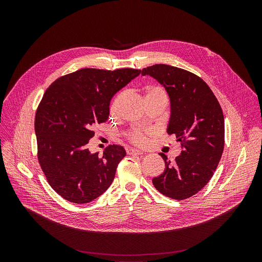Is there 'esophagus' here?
Segmentation results:
<instances>
[{
  "label": "esophagus",
  "instance_id": "1",
  "mask_svg": "<svg viewBox=\"0 0 262 262\" xmlns=\"http://www.w3.org/2000/svg\"><path fill=\"white\" fill-rule=\"evenodd\" d=\"M127 155L128 156H142L143 151L138 150V149H135V148H129V149H127Z\"/></svg>",
  "mask_w": 262,
  "mask_h": 262
}]
</instances>
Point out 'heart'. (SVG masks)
Returning <instances> with one entry per match:
<instances>
[{"label": "heart", "mask_w": 262, "mask_h": 262, "mask_svg": "<svg viewBox=\"0 0 262 262\" xmlns=\"http://www.w3.org/2000/svg\"><path fill=\"white\" fill-rule=\"evenodd\" d=\"M143 94H144V98H148V97H158V96H163V97H167L166 95V92L164 91V89L160 86H156V85H149V86H146L144 89H143ZM121 101V98L118 97L114 100V102L112 103V106H111V111L112 112H115L117 106L119 105ZM132 139L134 142L138 143V144H143L146 142V137L139 130H136L133 133L132 135Z\"/></svg>", "instance_id": "obj_1"}]
</instances>
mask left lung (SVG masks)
Listing matches in <instances>:
<instances>
[{
  "instance_id": "8db88e82",
  "label": "left lung",
  "mask_w": 262,
  "mask_h": 262,
  "mask_svg": "<svg viewBox=\"0 0 262 262\" xmlns=\"http://www.w3.org/2000/svg\"><path fill=\"white\" fill-rule=\"evenodd\" d=\"M166 89L171 115L167 133L175 135L182 151L174 162L164 154L165 171L152 179L163 195L188 199L203 189L221 160L225 124L221 105L208 85L196 74L178 67L156 64L142 70Z\"/></svg>"
}]
</instances>
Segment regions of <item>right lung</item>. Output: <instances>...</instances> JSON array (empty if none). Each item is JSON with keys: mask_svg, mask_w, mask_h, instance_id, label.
Returning <instances> with one entry per match:
<instances>
[{"mask_svg": "<svg viewBox=\"0 0 262 262\" xmlns=\"http://www.w3.org/2000/svg\"><path fill=\"white\" fill-rule=\"evenodd\" d=\"M141 70L84 68L56 80L46 91L35 116L40 167L53 190L72 203H88L113 182L126 156L110 145L102 156L87 148L95 124L105 122L110 101Z\"/></svg>", "mask_w": 262, "mask_h": 262, "instance_id": "right-lung-1", "label": "right lung"}]
</instances>
